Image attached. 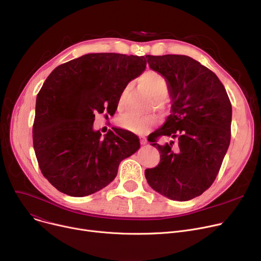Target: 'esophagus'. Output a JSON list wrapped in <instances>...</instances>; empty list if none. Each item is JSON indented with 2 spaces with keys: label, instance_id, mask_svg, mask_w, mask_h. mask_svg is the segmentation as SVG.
I'll list each match as a JSON object with an SVG mask.
<instances>
[{
  "label": "esophagus",
  "instance_id": "1",
  "mask_svg": "<svg viewBox=\"0 0 261 261\" xmlns=\"http://www.w3.org/2000/svg\"><path fill=\"white\" fill-rule=\"evenodd\" d=\"M140 142H141V145H146V144H147V140L144 139V138H141Z\"/></svg>",
  "mask_w": 261,
  "mask_h": 261
}]
</instances>
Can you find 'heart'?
I'll return each instance as SVG.
<instances>
[{
    "label": "heart",
    "mask_w": 261,
    "mask_h": 261,
    "mask_svg": "<svg viewBox=\"0 0 261 261\" xmlns=\"http://www.w3.org/2000/svg\"><path fill=\"white\" fill-rule=\"evenodd\" d=\"M142 85L151 93L153 97H155V101H160V98H164L167 95L168 92V84L166 79L164 78L163 75L158 73L153 70L146 71L141 77ZM127 89H123L118 97L117 105L121 107L123 103V98H125ZM158 119L154 115H134L132 113H125L117 119L118 127L134 132V133H146L153 126L156 125Z\"/></svg>",
    "instance_id": "obj_1"
}]
</instances>
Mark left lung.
I'll return each mask as SVG.
<instances>
[{"label":"left lung","instance_id":"left-lung-1","mask_svg":"<svg viewBox=\"0 0 261 261\" xmlns=\"http://www.w3.org/2000/svg\"><path fill=\"white\" fill-rule=\"evenodd\" d=\"M153 71L165 77L171 114L154 131L152 146L161 160L145 170L148 184L171 200L202 195L216 180L230 142L231 105L222 82L210 68L184 55H148ZM161 136L175 139L165 145Z\"/></svg>","mask_w":261,"mask_h":261}]
</instances>
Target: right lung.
<instances>
[{
  "label": "right lung",
  "instance_id": "obj_1",
  "mask_svg": "<svg viewBox=\"0 0 261 261\" xmlns=\"http://www.w3.org/2000/svg\"><path fill=\"white\" fill-rule=\"evenodd\" d=\"M144 56L88 54L49 74L37 95L33 142L45 179L72 197L111 183L119 163L140 148L138 136L113 128L101 139L95 113L116 111L121 91L146 68Z\"/></svg>",
  "mask_w": 261,
  "mask_h": 261
}]
</instances>
